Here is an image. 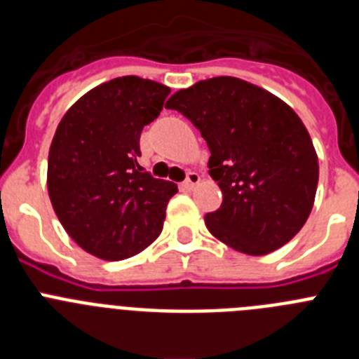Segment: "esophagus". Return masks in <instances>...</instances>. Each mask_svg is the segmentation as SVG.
Here are the masks:
<instances>
[{
	"mask_svg": "<svg viewBox=\"0 0 359 359\" xmlns=\"http://www.w3.org/2000/svg\"><path fill=\"white\" fill-rule=\"evenodd\" d=\"M199 182H201V176L198 172H189L187 180L180 187H182V190H194L196 185H199Z\"/></svg>",
	"mask_w": 359,
	"mask_h": 359,
	"instance_id": "34e87169",
	"label": "esophagus"
}]
</instances>
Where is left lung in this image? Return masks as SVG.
Segmentation results:
<instances>
[{
  "mask_svg": "<svg viewBox=\"0 0 359 359\" xmlns=\"http://www.w3.org/2000/svg\"><path fill=\"white\" fill-rule=\"evenodd\" d=\"M180 111L210 149L208 174L223 203L205 215L215 239L246 255H268L302 230L315 205L318 156L300 116L261 86L214 77L180 90Z\"/></svg>",
  "mask_w": 359,
  "mask_h": 359,
  "instance_id": "obj_1",
  "label": "left lung"
}]
</instances>
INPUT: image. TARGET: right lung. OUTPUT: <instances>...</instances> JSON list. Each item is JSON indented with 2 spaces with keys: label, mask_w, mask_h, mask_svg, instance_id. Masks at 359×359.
Segmentation results:
<instances>
[{
  "label": "right lung",
  "mask_w": 359,
  "mask_h": 359,
  "mask_svg": "<svg viewBox=\"0 0 359 359\" xmlns=\"http://www.w3.org/2000/svg\"><path fill=\"white\" fill-rule=\"evenodd\" d=\"M170 88L136 75L102 82L61 118L48 152L46 185L57 217L84 252L123 261L161 233L176 183L136 163L140 135Z\"/></svg>",
  "instance_id": "obj_1"
}]
</instances>
